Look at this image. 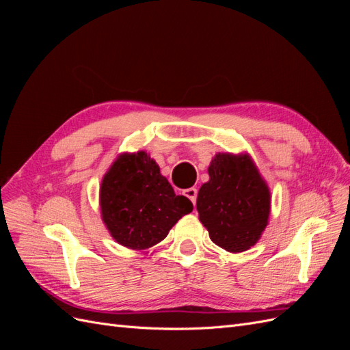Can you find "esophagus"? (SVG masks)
<instances>
[{
  "instance_id": "34e87169",
  "label": "esophagus",
  "mask_w": 350,
  "mask_h": 350,
  "mask_svg": "<svg viewBox=\"0 0 350 350\" xmlns=\"http://www.w3.org/2000/svg\"><path fill=\"white\" fill-rule=\"evenodd\" d=\"M184 196L187 198H189V201H191L193 204H196V201H197V188H187V189H184Z\"/></svg>"
}]
</instances>
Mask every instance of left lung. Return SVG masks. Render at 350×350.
<instances>
[{
    "label": "left lung",
    "instance_id": "obj_1",
    "mask_svg": "<svg viewBox=\"0 0 350 350\" xmlns=\"http://www.w3.org/2000/svg\"><path fill=\"white\" fill-rule=\"evenodd\" d=\"M208 175L197 197L201 224L220 248L247 251L267 226L270 193L266 183L248 154H216Z\"/></svg>",
    "mask_w": 350,
    "mask_h": 350
}]
</instances>
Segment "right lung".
Instances as JSON below:
<instances>
[{"instance_id": "right-lung-1", "label": "right lung", "mask_w": 350, "mask_h": 350, "mask_svg": "<svg viewBox=\"0 0 350 350\" xmlns=\"http://www.w3.org/2000/svg\"><path fill=\"white\" fill-rule=\"evenodd\" d=\"M105 225L121 245L144 250L166 238L193 203L176 196L159 166L144 152L120 156L100 187Z\"/></svg>"}]
</instances>
